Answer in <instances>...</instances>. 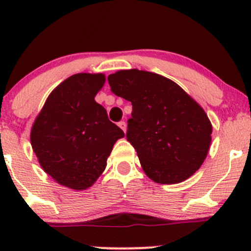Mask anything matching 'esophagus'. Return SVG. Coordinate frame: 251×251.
I'll use <instances>...</instances> for the list:
<instances>
[{
    "instance_id": "1",
    "label": "esophagus",
    "mask_w": 251,
    "mask_h": 251,
    "mask_svg": "<svg viewBox=\"0 0 251 251\" xmlns=\"http://www.w3.org/2000/svg\"><path fill=\"white\" fill-rule=\"evenodd\" d=\"M118 125H119V127H120L121 130L124 131V132H126V123H125V121H120Z\"/></svg>"
}]
</instances>
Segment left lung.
I'll use <instances>...</instances> for the list:
<instances>
[{"mask_svg": "<svg viewBox=\"0 0 251 251\" xmlns=\"http://www.w3.org/2000/svg\"><path fill=\"white\" fill-rule=\"evenodd\" d=\"M108 82L114 95L132 103L126 137L149 178L174 184L199 170L212 126L188 93L170 78L138 69L119 70Z\"/></svg>", "mask_w": 251, "mask_h": 251, "instance_id": "1", "label": "left lung"}]
</instances>
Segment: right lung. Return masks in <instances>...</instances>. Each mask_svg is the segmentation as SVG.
Returning a JSON list of instances; mask_svg holds the SVG:
<instances>
[{
  "instance_id": "add662e5",
  "label": "right lung",
  "mask_w": 251,
  "mask_h": 251,
  "mask_svg": "<svg viewBox=\"0 0 251 251\" xmlns=\"http://www.w3.org/2000/svg\"><path fill=\"white\" fill-rule=\"evenodd\" d=\"M104 74H75L50 92L34 121L30 142L40 165L57 183L75 191L92 186L125 133L95 100Z\"/></svg>"
}]
</instances>
